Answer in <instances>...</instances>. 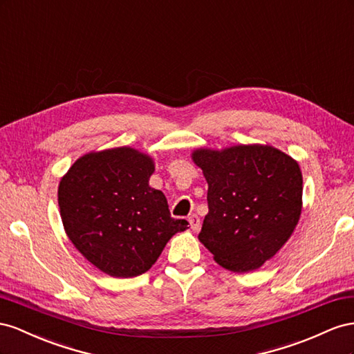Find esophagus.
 <instances>
[{"mask_svg":"<svg viewBox=\"0 0 354 354\" xmlns=\"http://www.w3.org/2000/svg\"><path fill=\"white\" fill-rule=\"evenodd\" d=\"M188 222H189L191 230H193V231H198L200 230V218L197 215L188 216Z\"/></svg>","mask_w":354,"mask_h":354,"instance_id":"1","label":"esophagus"}]
</instances>
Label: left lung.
I'll return each mask as SVG.
<instances>
[{"mask_svg": "<svg viewBox=\"0 0 354 354\" xmlns=\"http://www.w3.org/2000/svg\"><path fill=\"white\" fill-rule=\"evenodd\" d=\"M207 180L198 240L221 267L259 268L294 233L302 209L298 161L271 145L197 148L191 154Z\"/></svg>", "mask_w": 354, "mask_h": 354, "instance_id": "1", "label": "left lung"}]
</instances>
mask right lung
<instances>
[{
	"label": "right lung",
	"mask_w": 354,
	"mask_h": 354,
	"mask_svg": "<svg viewBox=\"0 0 354 354\" xmlns=\"http://www.w3.org/2000/svg\"><path fill=\"white\" fill-rule=\"evenodd\" d=\"M153 157L118 147L80 157L57 188L65 233L88 262L117 279L153 267L171 236L188 228L149 187Z\"/></svg>",
	"instance_id": "1"
}]
</instances>
